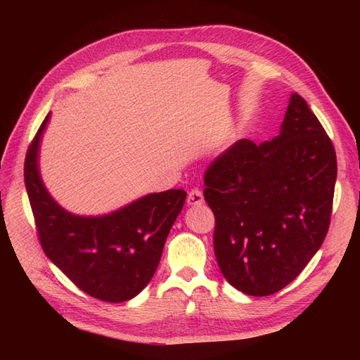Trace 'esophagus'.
Returning a JSON list of instances; mask_svg holds the SVG:
<instances>
[{
	"mask_svg": "<svg viewBox=\"0 0 360 360\" xmlns=\"http://www.w3.org/2000/svg\"><path fill=\"white\" fill-rule=\"evenodd\" d=\"M188 205H201L204 202V197H202V192L198 189H192L188 193V200H186Z\"/></svg>",
	"mask_w": 360,
	"mask_h": 360,
	"instance_id": "34e87169",
	"label": "esophagus"
}]
</instances>
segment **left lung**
Listing matches in <instances>:
<instances>
[{
    "label": "left lung",
    "mask_w": 360,
    "mask_h": 360,
    "mask_svg": "<svg viewBox=\"0 0 360 360\" xmlns=\"http://www.w3.org/2000/svg\"><path fill=\"white\" fill-rule=\"evenodd\" d=\"M336 155L319 118L292 93L278 136L240 139L204 174L224 278L248 296H270L299 276L328 234Z\"/></svg>",
    "instance_id": "1"
}]
</instances>
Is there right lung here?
Returning <instances> with one entry per match:
<instances>
[{
	"label": "right lung",
	"mask_w": 360,
	"mask_h": 360,
	"mask_svg": "<svg viewBox=\"0 0 360 360\" xmlns=\"http://www.w3.org/2000/svg\"><path fill=\"white\" fill-rule=\"evenodd\" d=\"M51 112L28 148L24 177L46 257L84 292L103 302L134 299L153 278L186 192L147 193L96 216L75 214L53 200L40 174V144Z\"/></svg>",
	"instance_id": "obj_1"
}]
</instances>
